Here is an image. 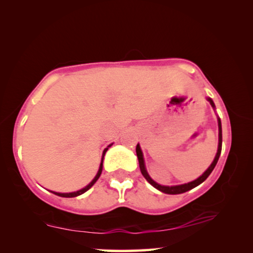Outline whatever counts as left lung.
I'll return each instance as SVG.
<instances>
[{
	"label": "left lung",
	"instance_id": "8db88e82",
	"mask_svg": "<svg viewBox=\"0 0 253 253\" xmlns=\"http://www.w3.org/2000/svg\"><path fill=\"white\" fill-rule=\"evenodd\" d=\"M208 101H210L211 106L213 107V109H215V103L213 100L211 98H207ZM217 123H218V146H217V153L215 155V159L214 161L211 162V164L210 167H208V169L204 172V173L200 175L199 178H197L194 181L191 182H188V183H183V184H178V186H162V184H159L158 182H155L153 179L150 177V174L147 173V170L145 168V162H144V156H143V152L141 150V146H139V144H137V146H136V154H137V158H138V163H139V169H141L142 174L144 175V178H145L148 182H150L152 186L156 189L164 192V194H169V195H178V194H183V192H186L188 190L192 189V188L199 186L200 183L205 181V180L208 178V175L211 173V171L214 170V168L216 166V163H217L218 159H219V155H220V151H222V124H220V119L217 116Z\"/></svg>",
	"mask_w": 253,
	"mask_h": 253
}]
</instances>
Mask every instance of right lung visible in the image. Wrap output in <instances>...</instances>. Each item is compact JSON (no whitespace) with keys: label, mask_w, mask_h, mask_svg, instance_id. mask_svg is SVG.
Listing matches in <instances>:
<instances>
[{"label":"right lung","mask_w":253,"mask_h":253,"mask_svg":"<svg viewBox=\"0 0 253 253\" xmlns=\"http://www.w3.org/2000/svg\"><path fill=\"white\" fill-rule=\"evenodd\" d=\"M111 145H112V144H110V145H108V147H107V148H105V150H103L102 158H101V163H100L99 170H98V172H97V174H95V177L93 178V180H92V181H91L89 184H87V186H85L84 188H82V189H80V190H78V191H73V192H56V191H50V192H53V194L57 195V196H61V197L71 198V197H76V196L82 195V194H84V192H85V191L89 190L90 188H91L92 186H93V184H94L95 182H97V180L99 179L100 174H101V172H102V162H103V158H105V154H106V152L108 151V148H109Z\"/></svg>","instance_id":"right-lung-1"}]
</instances>
